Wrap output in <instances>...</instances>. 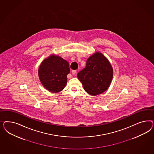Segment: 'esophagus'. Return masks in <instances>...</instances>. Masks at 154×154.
Instances as JSON below:
<instances>
[{"mask_svg":"<svg viewBox=\"0 0 154 154\" xmlns=\"http://www.w3.org/2000/svg\"><path fill=\"white\" fill-rule=\"evenodd\" d=\"M76 73H77V70H73L72 71V75H75Z\"/></svg>","mask_w":154,"mask_h":154,"instance_id":"obj_1","label":"esophagus"}]
</instances>
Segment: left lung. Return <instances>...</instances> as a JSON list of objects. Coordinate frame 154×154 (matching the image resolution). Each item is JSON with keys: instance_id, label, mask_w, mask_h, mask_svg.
I'll return each mask as SVG.
<instances>
[{"instance_id": "8db88e82", "label": "left lung", "mask_w": 154, "mask_h": 154, "mask_svg": "<svg viewBox=\"0 0 154 154\" xmlns=\"http://www.w3.org/2000/svg\"><path fill=\"white\" fill-rule=\"evenodd\" d=\"M77 77L88 93L98 95L108 89L113 78V69L107 59L97 52L88 59L85 68L78 73Z\"/></svg>"}]
</instances>
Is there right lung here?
<instances>
[{"instance_id": "obj_1", "label": "right lung", "mask_w": 154, "mask_h": 154, "mask_svg": "<svg viewBox=\"0 0 154 154\" xmlns=\"http://www.w3.org/2000/svg\"><path fill=\"white\" fill-rule=\"evenodd\" d=\"M69 65L57 55H52L43 61L38 69V75L43 86L52 93L63 90L67 83Z\"/></svg>"}]
</instances>
